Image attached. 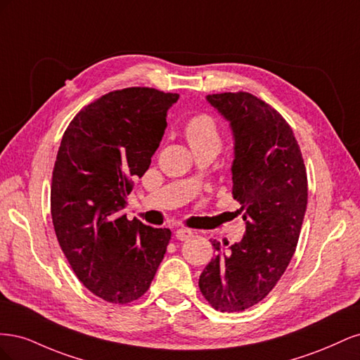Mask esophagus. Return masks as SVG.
Here are the masks:
<instances>
[{
    "mask_svg": "<svg viewBox=\"0 0 360 360\" xmlns=\"http://www.w3.org/2000/svg\"><path fill=\"white\" fill-rule=\"evenodd\" d=\"M192 230H189V228H179V230L176 231V237L179 238V240H188V238L192 237Z\"/></svg>",
    "mask_w": 360,
    "mask_h": 360,
    "instance_id": "obj_1",
    "label": "esophagus"
}]
</instances>
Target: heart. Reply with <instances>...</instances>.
<instances>
[{"label":"heart","instance_id":"b5f03b06","mask_svg":"<svg viewBox=\"0 0 360 360\" xmlns=\"http://www.w3.org/2000/svg\"><path fill=\"white\" fill-rule=\"evenodd\" d=\"M184 136L192 151L213 150L219 151L222 147V138L214 120L207 114L193 115L184 126Z\"/></svg>","mask_w":360,"mask_h":360}]
</instances>
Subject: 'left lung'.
Wrapping results in <instances>:
<instances>
[{"instance_id": "obj_1", "label": "left lung", "mask_w": 360, "mask_h": 360, "mask_svg": "<svg viewBox=\"0 0 360 360\" xmlns=\"http://www.w3.org/2000/svg\"><path fill=\"white\" fill-rule=\"evenodd\" d=\"M205 99L231 127L233 195L246 231L226 252L212 240L217 254L198 285L214 309L245 311L267 296L294 255L308 204L307 169L291 127L274 108L245 91Z\"/></svg>"}]
</instances>
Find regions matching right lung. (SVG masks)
<instances>
[{"label": "right lung", "mask_w": 360, "mask_h": 360, "mask_svg": "<svg viewBox=\"0 0 360 360\" xmlns=\"http://www.w3.org/2000/svg\"><path fill=\"white\" fill-rule=\"evenodd\" d=\"M179 97L147 86L111 91L76 114L63 135L51 186L53 230L75 275L106 302L143 296L167 252L168 228L127 221L122 210Z\"/></svg>", "instance_id": "right-lung-1"}]
</instances>
